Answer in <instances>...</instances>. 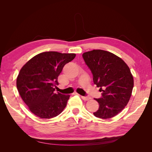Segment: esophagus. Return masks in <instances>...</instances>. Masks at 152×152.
I'll use <instances>...</instances> for the list:
<instances>
[{
	"label": "esophagus",
	"mask_w": 152,
	"mask_h": 152,
	"mask_svg": "<svg viewBox=\"0 0 152 152\" xmlns=\"http://www.w3.org/2000/svg\"><path fill=\"white\" fill-rule=\"evenodd\" d=\"M81 98H82V99H84V101H88L91 99V97H89V96H81Z\"/></svg>",
	"instance_id": "34e87169"
}]
</instances>
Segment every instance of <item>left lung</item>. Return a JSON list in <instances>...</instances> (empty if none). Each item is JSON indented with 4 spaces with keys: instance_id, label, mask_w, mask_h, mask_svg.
<instances>
[{
    "instance_id": "1",
    "label": "left lung",
    "mask_w": 152,
    "mask_h": 152,
    "mask_svg": "<svg viewBox=\"0 0 152 152\" xmlns=\"http://www.w3.org/2000/svg\"><path fill=\"white\" fill-rule=\"evenodd\" d=\"M82 57L94 84L102 92V98L94 99L99 107L94 115L104 119L115 117L125 108L132 94L134 80L129 68L121 58L103 50L84 53Z\"/></svg>"
}]
</instances>
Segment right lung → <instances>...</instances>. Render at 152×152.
Returning a JSON list of instances; mask_svg holds the SVG:
<instances>
[{
  "mask_svg": "<svg viewBox=\"0 0 152 152\" xmlns=\"http://www.w3.org/2000/svg\"><path fill=\"white\" fill-rule=\"evenodd\" d=\"M76 56L49 51L40 53L21 68L17 77L18 92L30 111L41 118L58 116L66 107L70 95L54 91L63 68Z\"/></svg>",
  "mask_w": 152,
  "mask_h": 152,
  "instance_id": "right-lung-1",
  "label": "right lung"
}]
</instances>
